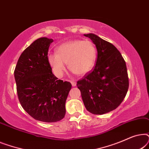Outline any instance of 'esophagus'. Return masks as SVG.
<instances>
[{"instance_id":"obj_1","label":"esophagus","mask_w":149,"mask_h":149,"mask_svg":"<svg viewBox=\"0 0 149 149\" xmlns=\"http://www.w3.org/2000/svg\"><path fill=\"white\" fill-rule=\"evenodd\" d=\"M70 82L71 83V84H72V85L73 87L76 86V85H77V83L75 82L74 81H73V80H70Z\"/></svg>"}]
</instances>
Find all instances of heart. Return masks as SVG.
<instances>
[{"instance_id":"1","label":"heart","mask_w":149,"mask_h":149,"mask_svg":"<svg viewBox=\"0 0 149 149\" xmlns=\"http://www.w3.org/2000/svg\"><path fill=\"white\" fill-rule=\"evenodd\" d=\"M97 58V50L89 40H74L61 44L56 48V54L47 57L54 74L62 77L68 64V68L77 75H83L94 66Z\"/></svg>"}]
</instances>
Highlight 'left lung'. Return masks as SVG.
I'll list each match as a JSON object with an SVG mask.
<instances>
[{
	"label": "left lung",
	"instance_id": "left-lung-1",
	"mask_svg": "<svg viewBox=\"0 0 149 149\" xmlns=\"http://www.w3.org/2000/svg\"><path fill=\"white\" fill-rule=\"evenodd\" d=\"M95 45L97 57L93 70L77 81L86 109L102 115L117 109L125 98L129 79L125 60L111 42L93 34H84Z\"/></svg>",
	"mask_w": 149,
	"mask_h": 149
}]
</instances>
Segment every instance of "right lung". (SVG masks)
<instances>
[{"label": "right lung", "instance_id": "add662e5", "mask_svg": "<svg viewBox=\"0 0 149 149\" xmlns=\"http://www.w3.org/2000/svg\"><path fill=\"white\" fill-rule=\"evenodd\" d=\"M53 41L46 37L34 40L22 52L14 71L22 107L34 119L47 123L64 117L65 104L72 87L70 82L53 74L47 60Z\"/></svg>", "mask_w": 149, "mask_h": 149}]
</instances>
